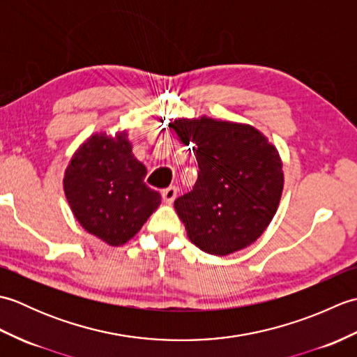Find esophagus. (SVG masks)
<instances>
[{
  "label": "esophagus",
  "mask_w": 357,
  "mask_h": 357,
  "mask_svg": "<svg viewBox=\"0 0 357 357\" xmlns=\"http://www.w3.org/2000/svg\"><path fill=\"white\" fill-rule=\"evenodd\" d=\"M162 199L167 204H172L174 199H176V195H178V188L176 187H169V188H164L162 190Z\"/></svg>",
  "instance_id": "obj_1"
}]
</instances>
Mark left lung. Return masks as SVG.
Returning a JSON list of instances; mask_svg holds the SVG:
<instances>
[{
  "instance_id": "left-lung-1",
  "label": "left lung",
  "mask_w": 357,
  "mask_h": 357,
  "mask_svg": "<svg viewBox=\"0 0 357 357\" xmlns=\"http://www.w3.org/2000/svg\"><path fill=\"white\" fill-rule=\"evenodd\" d=\"M172 128L193 142L199 173L192 192L174 201L187 236L202 252L227 256L248 247L271 222L284 188L278 149L248 124L178 118Z\"/></svg>"
}]
</instances>
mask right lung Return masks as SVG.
<instances>
[{
	"label": "right lung",
	"instance_id": "right-lung-1",
	"mask_svg": "<svg viewBox=\"0 0 357 357\" xmlns=\"http://www.w3.org/2000/svg\"><path fill=\"white\" fill-rule=\"evenodd\" d=\"M127 136L126 130L90 136L73 153L63 179L77 221L112 247L130 241L161 204V195L144 183L147 169Z\"/></svg>",
	"mask_w": 357,
	"mask_h": 357
}]
</instances>
